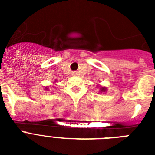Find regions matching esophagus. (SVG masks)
<instances>
[{
	"mask_svg": "<svg viewBox=\"0 0 155 155\" xmlns=\"http://www.w3.org/2000/svg\"><path fill=\"white\" fill-rule=\"evenodd\" d=\"M76 75V74H75V73H73V75Z\"/></svg>",
	"mask_w": 155,
	"mask_h": 155,
	"instance_id": "esophagus-1",
	"label": "esophagus"
}]
</instances>
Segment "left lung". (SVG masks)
<instances>
[{
  "instance_id": "obj_1",
  "label": "left lung",
  "mask_w": 155,
  "mask_h": 155,
  "mask_svg": "<svg viewBox=\"0 0 155 155\" xmlns=\"http://www.w3.org/2000/svg\"><path fill=\"white\" fill-rule=\"evenodd\" d=\"M100 92H105L107 91V87H102V86H100Z\"/></svg>"
}]
</instances>
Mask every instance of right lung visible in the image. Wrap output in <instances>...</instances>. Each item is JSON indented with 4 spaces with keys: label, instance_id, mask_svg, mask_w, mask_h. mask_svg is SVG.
<instances>
[{
    "label": "right lung",
    "instance_id": "right-lung-1",
    "mask_svg": "<svg viewBox=\"0 0 155 155\" xmlns=\"http://www.w3.org/2000/svg\"><path fill=\"white\" fill-rule=\"evenodd\" d=\"M45 90H47V91H48V90H49V88H48V87H45Z\"/></svg>",
    "mask_w": 155,
    "mask_h": 155
}]
</instances>
